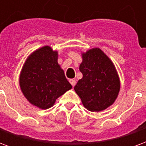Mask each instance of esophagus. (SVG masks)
<instances>
[{
  "mask_svg": "<svg viewBox=\"0 0 146 146\" xmlns=\"http://www.w3.org/2000/svg\"><path fill=\"white\" fill-rule=\"evenodd\" d=\"M70 83L71 84V85L73 86V87H74V86L76 85V80L73 79H71L70 80Z\"/></svg>",
  "mask_w": 146,
  "mask_h": 146,
  "instance_id": "1",
  "label": "esophagus"
}]
</instances>
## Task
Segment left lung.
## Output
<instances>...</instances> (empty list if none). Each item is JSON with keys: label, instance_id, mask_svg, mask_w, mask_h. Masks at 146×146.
<instances>
[{"label": "left lung", "instance_id": "left-lung-1", "mask_svg": "<svg viewBox=\"0 0 146 146\" xmlns=\"http://www.w3.org/2000/svg\"><path fill=\"white\" fill-rule=\"evenodd\" d=\"M82 58L80 71L83 77L74 90L88 110H105L114 103L119 95L120 82L116 67L98 48L83 52Z\"/></svg>", "mask_w": 146, "mask_h": 146}]
</instances>
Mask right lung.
<instances>
[{"label":"right lung","instance_id":"obj_1","mask_svg":"<svg viewBox=\"0 0 146 146\" xmlns=\"http://www.w3.org/2000/svg\"><path fill=\"white\" fill-rule=\"evenodd\" d=\"M58 51L50 46L36 49L28 56L19 75L23 94L30 104L47 110L72 88L58 63Z\"/></svg>","mask_w":146,"mask_h":146}]
</instances>
